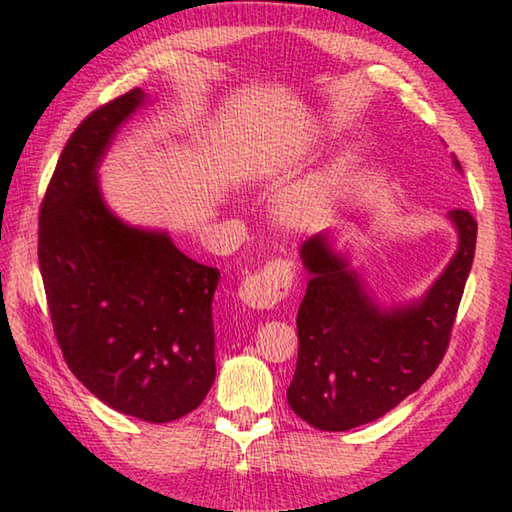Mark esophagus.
Returning a JSON list of instances; mask_svg holds the SVG:
<instances>
[{
	"label": "esophagus",
	"instance_id": "34e87169",
	"mask_svg": "<svg viewBox=\"0 0 512 512\" xmlns=\"http://www.w3.org/2000/svg\"><path fill=\"white\" fill-rule=\"evenodd\" d=\"M295 284V268L288 259L275 257L266 262L259 271L246 275L241 280L237 295L253 309H273L277 302L288 297Z\"/></svg>",
	"mask_w": 512,
	"mask_h": 512
}]
</instances>
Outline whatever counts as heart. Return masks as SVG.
I'll use <instances>...</instances> for the list:
<instances>
[{"label":"heart","instance_id":"heart-1","mask_svg":"<svg viewBox=\"0 0 512 512\" xmlns=\"http://www.w3.org/2000/svg\"><path fill=\"white\" fill-rule=\"evenodd\" d=\"M353 170H356V163H353L351 156L340 154L338 159H333L327 167L311 174L309 179L297 183L286 194L282 203V215L291 224H318V221H322L336 208V203L349 188Z\"/></svg>","mask_w":512,"mask_h":512}]
</instances>
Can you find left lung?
Returning a JSON list of instances; mask_svg holds the SVG:
<instances>
[{"label": "left lung", "mask_w": 512, "mask_h": 512, "mask_svg": "<svg viewBox=\"0 0 512 512\" xmlns=\"http://www.w3.org/2000/svg\"><path fill=\"white\" fill-rule=\"evenodd\" d=\"M461 170L459 161L454 159ZM459 250L421 302L383 313L358 277L315 235L300 250L311 280L297 309V365L288 405L313 427L345 432L376 421L430 378L450 345L475 259L477 221L450 210Z\"/></svg>", "instance_id": "8db88e82"}]
</instances>
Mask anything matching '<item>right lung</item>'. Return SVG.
<instances>
[{"label": "right lung", "instance_id": "right-lung-1", "mask_svg": "<svg viewBox=\"0 0 512 512\" xmlns=\"http://www.w3.org/2000/svg\"><path fill=\"white\" fill-rule=\"evenodd\" d=\"M141 102V89L127 91L69 136L40 206L37 259L73 376L120 414L167 423L197 410L215 383L219 271L161 232L125 226L100 199V156Z\"/></svg>", "mask_w": 512, "mask_h": 512}]
</instances>
